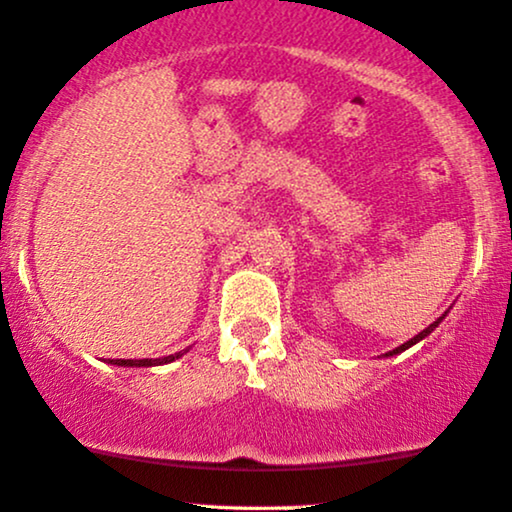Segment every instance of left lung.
Segmentation results:
<instances>
[{"mask_svg": "<svg viewBox=\"0 0 512 512\" xmlns=\"http://www.w3.org/2000/svg\"><path fill=\"white\" fill-rule=\"evenodd\" d=\"M445 314H447V312H445ZM445 314H443V317H438L436 321H433V324H431L429 328H424V331H422V333H419V335H415V338H412V340H408V342H403V345H401V347L391 349V352H387V354H384V356H394V354H401V352H405V349H408V347H412V345H417V342H419V340H424V338H426V335H429L431 331H436V328H438V324H440V321H443V319H445Z\"/></svg>", "mask_w": 512, "mask_h": 512, "instance_id": "obj_1", "label": "left lung"}]
</instances>
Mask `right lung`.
Here are the masks:
<instances>
[{"mask_svg":"<svg viewBox=\"0 0 512 512\" xmlns=\"http://www.w3.org/2000/svg\"><path fill=\"white\" fill-rule=\"evenodd\" d=\"M186 352L188 349H181V352L163 356V359H109V363H114V366H123V368H151V366H163V363H172L174 359H179V356H184Z\"/></svg>","mask_w":512,"mask_h":512,"instance_id":"add662e5","label":"right lung"}]
</instances>
